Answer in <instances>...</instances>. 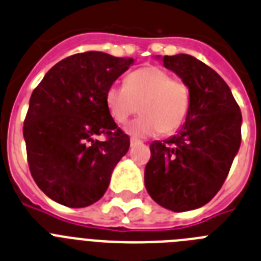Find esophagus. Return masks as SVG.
Returning a JSON list of instances; mask_svg holds the SVG:
<instances>
[{
    "label": "esophagus",
    "mask_w": 261,
    "mask_h": 261,
    "mask_svg": "<svg viewBox=\"0 0 261 261\" xmlns=\"http://www.w3.org/2000/svg\"><path fill=\"white\" fill-rule=\"evenodd\" d=\"M139 144H142V142H140V140L131 138V139H130V146L131 147H137V146H139Z\"/></svg>",
    "instance_id": "34e87169"
}]
</instances>
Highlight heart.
I'll use <instances>...</instances> for the list:
<instances>
[{"mask_svg": "<svg viewBox=\"0 0 261 261\" xmlns=\"http://www.w3.org/2000/svg\"><path fill=\"white\" fill-rule=\"evenodd\" d=\"M108 110L117 123H124L140 109L142 115L124 126L134 138H148L160 131L172 134L189 114L187 84L159 67H144L126 77L124 87L112 85L105 96ZM141 108H139V105Z\"/></svg>", "mask_w": 261, "mask_h": 261, "instance_id": "heart-1", "label": "heart"}]
</instances>
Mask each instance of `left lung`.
Wrapping results in <instances>:
<instances>
[{
  "label": "left lung",
  "mask_w": 261,
  "mask_h": 261,
  "mask_svg": "<svg viewBox=\"0 0 261 261\" xmlns=\"http://www.w3.org/2000/svg\"><path fill=\"white\" fill-rule=\"evenodd\" d=\"M160 59V56H156ZM190 92L187 121L168 139L151 143L144 185L165 209H198L218 193L240 147L242 113L225 80L185 54L163 56Z\"/></svg>",
  "instance_id": "1"
}]
</instances>
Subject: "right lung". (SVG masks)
Listing matches in <instances>:
<instances>
[{"label":"right lung","mask_w":261,"mask_h":261,"mask_svg":"<svg viewBox=\"0 0 261 261\" xmlns=\"http://www.w3.org/2000/svg\"><path fill=\"white\" fill-rule=\"evenodd\" d=\"M133 58L84 52L63 59L34 89L23 124L29 167L52 201L87 207L105 194L130 147L106 106V92ZM106 135L105 142L95 140Z\"/></svg>","instance_id":"1"}]
</instances>
